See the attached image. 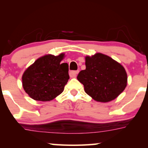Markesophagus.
Here are the masks:
<instances>
[{
  "label": "esophagus",
  "mask_w": 148,
  "mask_h": 148,
  "mask_svg": "<svg viewBox=\"0 0 148 148\" xmlns=\"http://www.w3.org/2000/svg\"><path fill=\"white\" fill-rule=\"evenodd\" d=\"M79 71H72L70 72V76L71 77H75L78 74Z\"/></svg>",
  "instance_id": "1"
}]
</instances>
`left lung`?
Returning <instances> with one entry per match:
<instances>
[{
    "mask_svg": "<svg viewBox=\"0 0 148 148\" xmlns=\"http://www.w3.org/2000/svg\"><path fill=\"white\" fill-rule=\"evenodd\" d=\"M85 70L79 73L77 79L85 92L98 102L114 100L127 86V75L123 66L112 58L101 53L86 57Z\"/></svg>",
    "mask_w": 148,
    "mask_h": 148,
    "instance_id": "1",
    "label": "left lung"
}]
</instances>
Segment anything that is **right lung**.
<instances>
[{
  "instance_id": "obj_1",
  "label": "right lung",
  "mask_w": 148,
  "mask_h": 148,
  "mask_svg": "<svg viewBox=\"0 0 148 148\" xmlns=\"http://www.w3.org/2000/svg\"><path fill=\"white\" fill-rule=\"evenodd\" d=\"M63 56L64 54L44 56L24 72L23 89L32 99L50 101L63 92L69 79L68 64L61 62Z\"/></svg>"
}]
</instances>
